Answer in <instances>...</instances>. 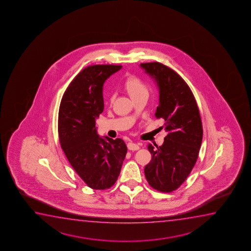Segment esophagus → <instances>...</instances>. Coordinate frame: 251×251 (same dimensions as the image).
I'll return each instance as SVG.
<instances>
[{"label":"esophagus","instance_id":"esophagus-1","mask_svg":"<svg viewBox=\"0 0 251 251\" xmlns=\"http://www.w3.org/2000/svg\"><path fill=\"white\" fill-rule=\"evenodd\" d=\"M127 147V149L130 150V151H137V150H139V148H140L139 145L135 144L134 142H128Z\"/></svg>","mask_w":251,"mask_h":251}]
</instances>
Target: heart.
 Returning a JSON list of instances; mask_svg holds the SVG:
<instances>
[{"label": "heart", "mask_w": 251, "mask_h": 251, "mask_svg": "<svg viewBox=\"0 0 251 251\" xmlns=\"http://www.w3.org/2000/svg\"><path fill=\"white\" fill-rule=\"evenodd\" d=\"M124 87L132 100L142 95H148V89L144 83L135 76H129L125 80Z\"/></svg>", "instance_id": "obj_1"}]
</instances>
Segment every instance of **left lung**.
<instances>
[{
    "label": "left lung",
    "mask_w": 251,
    "mask_h": 251,
    "mask_svg": "<svg viewBox=\"0 0 251 251\" xmlns=\"http://www.w3.org/2000/svg\"><path fill=\"white\" fill-rule=\"evenodd\" d=\"M141 68L157 83L159 104L155 117L165 121L167 132L162 146L148 145L151 160L145 166V176L153 189L172 192L189 176L198 158L203 135L199 109L189 86L173 69L158 62L141 63Z\"/></svg>",
    "instance_id": "1"
}]
</instances>
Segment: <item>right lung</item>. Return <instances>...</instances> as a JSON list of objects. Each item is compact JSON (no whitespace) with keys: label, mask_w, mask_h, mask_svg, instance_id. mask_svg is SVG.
Listing matches in <instances>:
<instances>
[{"label":"right lung","mask_w":251,"mask_h":251,"mask_svg":"<svg viewBox=\"0 0 251 251\" xmlns=\"http://www.w3.org/2000/svg\"><path fill=\"white\" fill-rule=\"evenodd\" d=\"M121 65L88 66L69 84L58 114L59 140L70 165L91 189H110L118 178L127 147L122 139L100 137L103 83Z\"/></svg>","instance_id":"1"}]
</instances>
